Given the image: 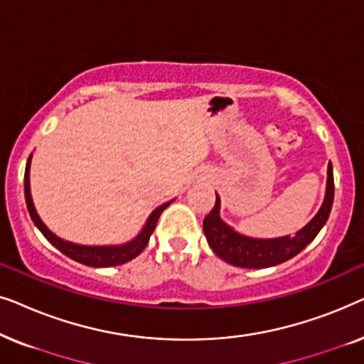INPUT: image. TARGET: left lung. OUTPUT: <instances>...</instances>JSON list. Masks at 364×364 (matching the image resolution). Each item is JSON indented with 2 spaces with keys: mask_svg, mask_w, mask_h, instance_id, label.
Returning <instances> with one entry per match:
<instances>
[{
  "mask_svg": "<svg viewBox=\"0 0 364 364\" xmlns=\"http://www.w3.org/2000/svg\"><path fill=\"white\" fill-rule=\"evenodd\" d=\"M217 200L212 212L203 218V233L217 257L233 267L240 268H268L280 265L298 255L308 243L313 242L330 217L333 198H335V181H333V166L328 164L326 192L320 210L295 235H283L275 238L247 237L228 225L220 217V197L215 193Z\"/></svg>",
  "mask_w": 364,
  "mask_h": 364,
  "instance_id": "8db88e82",
  "label": "left lung"
}]
</instances>
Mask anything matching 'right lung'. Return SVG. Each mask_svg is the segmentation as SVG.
<instances>
[{"label":"right lung","mask_w":364,"mask_h":364,"mask_svg":"<svg viewBox=\"0 0 364 364\" xmlns=\"http://www.w3.org/2000/svg\"><path fill=\"white\" fill-rule=\"evenodd\" d=\"M31 159H33V154L29 156L26 162V171H24V197H26V207H28L29 215H31V220L53 247H56L59 252L64 253V255L73 258L74 262L82 263V265L104 268V267H117L126 262H131L132 258H136L139 253L146 248V245L149 243V238H151L154 228L157 225L159 217H161V213L173 202V200H168L166 203H162V205H159L157 208H154L151 215L147 217L146 223H144V227L141 228V232H139L132 240L121 243V245H81V243L64 240V238L58 237L56 233L49 230L46 223H44L41 220V217L38 215L36 207H34L33 196H31V183H29Z\"/></svg>","instance_id":"right-lung-1"}]
</instances>
